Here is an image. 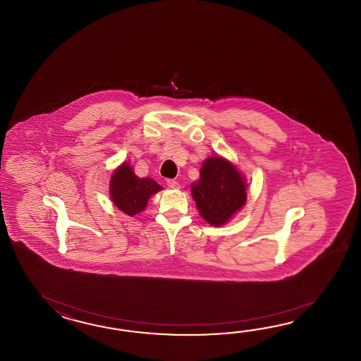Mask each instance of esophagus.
Wrapping results in <instances>:
<instances>
[{
	"label": "esophagus",
	"mask_w": 361,
	"mask_h": 361,
	"mask_svg": "<svg viewBox=\"0 0 361 361\" xmlns=\"http://www.w3.org/2000/svg\"><path fill=\"white\" fill-rule=\"evenodd\" d=\"M166 184L171 190H179L180 188V184L178 183L177 180H174V179H169Z\"/></svg>",
	"instance_id": "34e87169"
}]
</instances>
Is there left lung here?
Returning <instances> with one entry per match:
<instances>
[{"label":"left lung","mask_w":361,"mask_h":361,"mask_svg":"<svg viewBox=\"0 0 361 361\" xmlns=\"http://www.w3.org/2000/svg\"><path fill=\"white\" fill-rule=\"evenodd\" d=\"M246 190L244 174L219 154L207 157L200 169L199 180L191 184L199 214L216 227L230 222L245 205Z\"/></svg>","instance_id":"1"}]
</instances>
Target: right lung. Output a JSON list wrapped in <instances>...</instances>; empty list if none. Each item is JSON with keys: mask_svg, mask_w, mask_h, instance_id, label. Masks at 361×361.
<instances>
[{"mask_svg": "<svg viewBox=\"0 0 361 361\" xmlns=\"http://www.w3.org/2000/svg\"><path fill=\"white\" fill-rule=\"evenodd\" d=\"M162 187L152 178H139L129 162L116 168L109 180V197L117 209L125 214L142 213L151 196L161 191Z\"/></svg>", "mask_w": 361, "mask_h": 361, "instance_id": "1", "label": "right lung"}]
</instances>
